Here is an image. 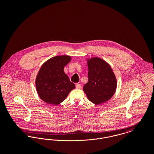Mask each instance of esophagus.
Here are the masks:
<instances>
[{
    "label": "esophagus",
    "mask_w": 154,
    "mask_h": 154,
    "mask_svg": "<svg viewBox=\"0 0 154 154\" xmlns=\"http://www.w3.org/2000/svg\"><path fill=\"white\" fill-rule=\"evenodd\" d=\"M75 87H76V88L77 89H80L81 88V85L80 84H75Z\"/></svg>",
    "instance_id": "1"
}]
</instances>
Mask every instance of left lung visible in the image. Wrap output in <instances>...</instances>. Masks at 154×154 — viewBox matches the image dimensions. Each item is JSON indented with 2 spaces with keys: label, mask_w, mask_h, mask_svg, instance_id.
I'll return each instance as SVG.
<instances>
[{
  "label": "left lung",
  "mask_w": 154,
  "mask_h": 154,
  "mask_svg": "<svg viewBox=\"0 0 154 154\" xmlns=\"http://www.w3.org/2000/svg\"><path fill=\"white\" fill-rule=\"evenodd\" d=\"M88 81L83 87L88 99L99 105L110 100L117 86L116 75L110 65L102 59H87Z\"/></svg>",
  "instance_id": "obj_1"
}]
</instances>
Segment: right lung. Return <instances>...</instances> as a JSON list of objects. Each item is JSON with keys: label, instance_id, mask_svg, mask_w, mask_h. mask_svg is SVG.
<instances>
[{"label": "right lung", "instance_id": "add662e5", "mask_svg": "<svg viewBox=\"0 0 154 154\" xmlns=\"http://www.w3.org/2000/svg\"><path fill=\"white\" fill-rule=\"evenodd\" d=\"M71 60L67 55L56 56L48 59L40 69L36 79V88L41 99L48 104L58 105L75 88L65 73V66Z\"/></svg>", "mask_w": 154, "mask_h": 154}]
</instances>
